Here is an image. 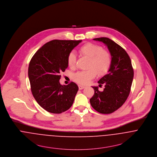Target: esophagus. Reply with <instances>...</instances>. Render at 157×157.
Here are the masks:
<instances>
[{"label":"esophagus","mask_w":157,"mask_h":157,"mask_svg":"<svg viewBox=\"0 0 157 157\" xmlns=\"http://www.w3.org/2000/svg\"><path fill=\"white\" fill-rule=\"evenodd\" d=\"M78 87H79V90H82L83 88H85V86H81V85H79V86H78Z\"/></svg>","instance_id":"34e87169"}]
</instances>
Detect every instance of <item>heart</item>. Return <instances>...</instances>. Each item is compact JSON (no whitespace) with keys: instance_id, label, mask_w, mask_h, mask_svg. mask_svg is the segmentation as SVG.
Returning <instances> with one entry per match:
<instances>
[{"instance_id":"1","label":"heart","mask_w":157,"mask_h":157,"mask_svg":"<svg viewBox=\"0 0 157 157\" xmlns=\"http://www.w3.org/2000/svg\"><path fill=\"white\" fill-rule=\"evenodd\" d=\"M79 52L90 58L87 70L79 71L73 75V80L81 85H86L97 73L104 75L110 69L112 64V57L110 53L102 49L99 45L87 43L79 49ZM76 62L75 53L70 52L67 57V63L70 67H74Z\"/></svg>"}]
</instances>
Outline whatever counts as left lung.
Wrapping results in <instances>:
<instances>
[{
	"instance_id": "left-lung-1",
	"label": "left lung",
	"mask_w": 157,
	"mask_h": 157,
	"mask_svg": "<svg viewBox=\"0 0 157 157\" xmlns=\"http://www.w3.org/2000/svg\"><path fill=\"white\" fill-rule=\"evenodd\" d=\"M93 40L102 42L107 46L112 57V64L108 74L98 81L101 86L104 84V91H99L98 87H92L94 94L90 102L98 112L110 114L126 101L131 91L134 70L128 54L121 46L106 37Z\"/></svg>"
}]
</instances>
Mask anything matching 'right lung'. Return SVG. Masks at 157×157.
Returning a JSON list of instances; mask_svg holds the SVG:
<instances>
[{
    "label": "right lung",
    "mask_w": 157,
    "mask_h": 157,
    "mask_svg": "<svg viewBox=\"0 0 157 157\" xmlns=\"http://www.w3.org/2000/svg\"><path fill=\"white\" fill-rule=\"evenodd\" d=\"M82 40H53L35 53L28 67L32 94L37 103L47 111L60 114L69 109L78 91L73 82L61 85L60 75L68 67L67 57Z\"/></svg>",
    "instance_id": "right-lung-1"
}]
</instances>
